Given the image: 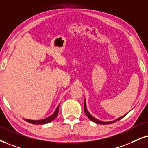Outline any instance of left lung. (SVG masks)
<instances>
[{
  "mask_svg": "<svg viewBox=\"0 0 148 148\" xmlns=\"http://www.w3.org/2000/svg\"><path fill=\"white\" fill-rule=\"evenodd\" d=\"M84 111H85V114H86L87 116H88V118L90 119V120L92 121H93V122H94V123H97L103 124V125H104V124H110V123H114V122H116V121H119V120H120V119H121L122 118H123V117L125 116L126 114H126L123 115V116H121V117H119V118L116 119V120H114V121H107V122L102 121H100V120H99V119H96L95 117H94L93 116H92V115L91 114H90V112H89L88 110V109H87L86 102H85V99H84Z\"/></svg>",
  "mask_w": 148,
  "mask_h": 148,
  "instance_id": "8db88e82",
  "label": "left lung"
}]
</instances>
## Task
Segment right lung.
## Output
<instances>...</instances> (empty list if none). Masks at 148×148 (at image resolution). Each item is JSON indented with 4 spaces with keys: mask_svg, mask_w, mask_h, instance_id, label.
I'll return each instance as SVG.
<instances>
[{
    "mask_svg": "<svg viewBox=\"0 0 148 148\" xmlns=\"http://www.w3.org/2000/svg\"><path fill=\"white\" fill-rule=\"evenodd\" d=\"M58 109H59V105L57 106L56 110L54 111V112L52 114L51 116L47 117V118L40 119V120H30V119H25L27 122L30 123L32 124H36V125H42V124H46L48 123H50L53 120H54L56 118L57 116H58Z\"/></svg>",
    "mask_w": 148,
    "mask_h": 148,
    "instance_id": "right-lung-1",
    "label": "right lung"
}]
</instances>
